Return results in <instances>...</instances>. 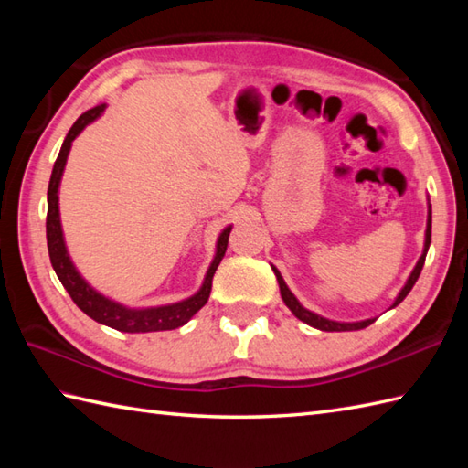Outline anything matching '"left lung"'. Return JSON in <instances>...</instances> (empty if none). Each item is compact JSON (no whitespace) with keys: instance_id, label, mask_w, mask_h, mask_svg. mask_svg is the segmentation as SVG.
Instances as JSON below:
<instances>
[{"instance_id":"8db88e82","label":"left lung","mask_w":468,"mask_h":468,"mask_svg":"<svg viewBox=\"0 0 468 468\" xmlns=\"http://www.w3.org/2000/svg\"><path fill=\"white\" fill-rule=\"evenodd\" d=\"M431 229H432V211H431V205H429V221H426L424 251H422V255H420L419 263H416V267H414V270H412V273H410V277H409V282H406V285H404L402 290H400L399 297H396V300H394L392 307L399 305V303L404 300V297L410 293V290H412V287H414L416 280H419V275H420V271H422V265H424V260H426V251H429V247H431ZM273 273H275V277H277V283H280V292H282V297H283L285 305L290 307V310L293 312V315L297 317V320L305 322L307 325L317 327V330H322V332H352V330H364V327H367V325H370V324H374V322H376V317H370V320H364V322L344 324V322H334V320H327V317H322V315H317V314H314V312H310V310H305V307H303L300 302H297V297H295V295L290 292V287L285 285V282H283L282 273L277 271L275 267H273Z\"/></svg>"}]
</instances>
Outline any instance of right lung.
<instances>
[{"label":"right lung","instance_id":"obj_1","mask_svg":"<svg viewBox=\"0 0 468 468\" xmlns=\"http://www.w3.org/2000/svg\"><path fill=\"white\" fill-rule=\"evenodd\" d=\"M104 106L106 104L94 106L78 118L74 126L69 128V133L66 134L64 144L59 148V154L54 163V171H52V176H49V185H48V217H46L49 261H52L58 280L62 282V285L66 287V292L69 293V297H72L74 303L80 307L88 317H92L94 322L114 327L118 332H128V334L176 330V327H181L191 320V317L207 303L208 293H211V287H213V275L227 251L231 227H225V231L218 235L215 260L211 267H208L201 290L188 297V300L171 303V305H161V307H146V310H131V307H124L121 303L108 300V297H104L102 293L92 290V287L82 280V275L76 271V267L66 251L62 223H59L58 188H59V181H62V173L68 161L69 148H72V141L84 131L88 124L94 122L96 118L104 112Z\"/></svg>","mask_w":468,"mask_h":468}]
</instances>
